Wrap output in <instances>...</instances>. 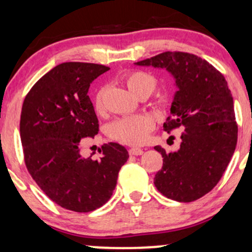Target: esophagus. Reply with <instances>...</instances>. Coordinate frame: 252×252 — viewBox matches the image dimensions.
I'll return each instance as SVG.
<instances>
[{
    "mask_svg": "<svg viewBox=\"0 0 252 252\" xmlns=\"http://www.w3.org/2000/svg\"><path fill=\"white\" fill-rule=\"evenodd\" d=\"M129 154L130 155H142L143 154V149H141V148H130L129 149Z\"/></svg>",
    "mask_w": 252,
    "mask_h": 252,
    "instance_id": "1",
    "label": "esophagus"
}]
</instances>
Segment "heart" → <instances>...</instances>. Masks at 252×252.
<instances>
[{
    "mask_svg": "<svg viewBox=\"0 0 252 252\" xmlns=\"http://www.w3.org/2000/svg\"><path fill=\"white\" fill-rule=\"evenodd\" d=\"M123 80L126 88L135 96L146 98L153 94L156 88V79L152 74L143 71H132L124 74ZM96 110H103L102 94L96 97ZM153 126V118L148 115H135V116L118 118L110 123L108 135L112 140L126 144H140L146 140L149 130Z\"/></svg>",
    "mask_w": 252,
    "mask_h": 252,
    "instance_id": "b5f03b06",
    "label": "heart"
}]
</instances>
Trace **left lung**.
Returning <instances> with one entry per match:
<instances>
[{
  "instance_id": "obj_1",
  "label": "left lung",
  "mask_w": 252,
  "mask_h": 252,
  "mask_svg": "<svg viewBox=\"0 0 252 252\" xmlns=\"http://www.w3.org/2000/svg\"><path fill=\"white\" fill-rule=\"evenodd\" d=\"M135 65L164 68L174 78L178 91L163 130L184 131L175 152L154 147L163 158L154 185L172 200L194 201L218 184L236 149L238 128L227 82L206 60L184 52H164Z\"/></svg>"
}]
</instances>
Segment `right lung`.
Segmentation results:
<instances>
[{
    "label": "right lung",
    "mask_w": 252,
    "mask_h": 252,
    "mask_svg": "<svg viewBox=\"0 0 252 252\" xmlns=\"http://www.w3.org/2000/svg\"><path fill=\"white\" fill-rule=\"evenodd\" d=\"M109 70L98 63H63L40 78L22 105L20 136L25 163L37 186L59 206L91 212L111 198L128 150L102 146L100 160L80 155L84 137L98 134L90 84Z\"/></svg>",
    "instance_id": "add662e5"
}]
</instances>
